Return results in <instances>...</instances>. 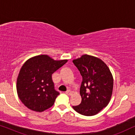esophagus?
Masks as SVG:
<instances>
[{
    "instance_id": "34e87169",
    "label": "esophagus",
    "mask_w": 135,
    "mask_h": 135,
    "mask_svg": "<svg viewBox=\"0 0 135 135\" xmlns=\"http://www.w3.org/2000/svg\"><path fill=\"white\" fill-rule=\"evenodd\" d=\"M66 95H69V96H71V95H73V91H71V90H67V91H66Z\"/></svg>"
}]
</instances>
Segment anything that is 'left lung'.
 <instances>
[{
	"label": "left lung",
	"instance_id": "obj_1",
	"mask_svg": "<svg viewBox=\"0 0 135 135\" xmlns=\"http://www.w3.org/2000/svg\"><path fill=\"white\" fill-rule=\"evenodd\" d=\"M82 76L81 103L73 106L78 113L95 115L108 106L112 95L114 79L107 64L97 57L84 55L73 60Z\"/></svg>",
	"mask_w": 135,
	"mask_h": 135
}]
</instances>
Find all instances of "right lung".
I'll return each mask as SVG.
<instances>
[{"instance_id": "add662e5", "label": "right lung", "mask_w": 135, "mask_h": 135, "mask_svg": "<svg viewBox=\"0 0 135 135\" xmlns=\"http://www.w3.org/2000/svg\"><path fill=\"white\" fill-rule=\"evenodd\" d=\"M68 60H55L47 55L33 56L20 69L16 90L21 102L29 109L43 112L54 104L59 93L54 89L51 75Z\"/></svg>"}]
</instances>
